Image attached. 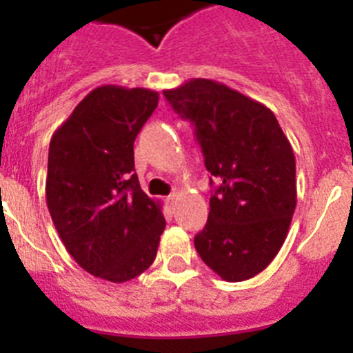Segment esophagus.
<instances>
[{
    "label": "esophagus",
    "mask_w": 353,
    "mask_h": 353,
    "mask_svg": "<svg viewBox=\"0 0 353 353\" xmlns=\"http://www.w3.org/2000/svg\"><path fill=\"white\" fill-rule=\"evenodd\" d=\"M176 198H179V194H176V192H173V194H170L166 198V203H168V207L170 208H173L174 207V203H176Z\"/></svg>",
    "instance_id": "34e87169"
}]
</instances>
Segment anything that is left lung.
Instances as JSON below:
<instances>
[{
  "label": "left lung",
  "instance_id": "obj_1",
  "mask_svg": "<svg viewBox=\"0 0 353 353\" xmlns=\"http://www.w3.org/2000/svg\"><path fill=\"white\" fill-rule=\"evenodd\" d=\"M164 95L196 125L205 166L219 182L196 251L224 281L251 279L288 235L297 205L292 145L267 105L223 83L198 77Z\"/></svg>",
  "mask_w": 353,
  "mask_h": 353
}]
</instances>
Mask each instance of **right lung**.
Wrapping results in <instances>:
<instances>
[{
	"label": "right lung",
	"instance_id": "right-lung-1",
	"mask_svg": "<svg viewBox=\"0 0 353 353\" xmlns=\"http://www.w3.org/2000/svg\"><path fill=\"white\" fill-rule=\"evenodd\" d=\"M159 104L148 88L92 90L54 130L46 199L70 256L86 272L125 283L154 263L166 221L134 173V141Z\"/></svg>",
	"mask_w": 353,
	"mask_h": 353
}]
</instances>
